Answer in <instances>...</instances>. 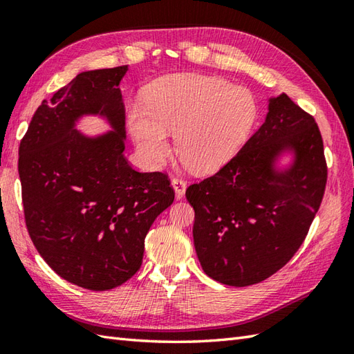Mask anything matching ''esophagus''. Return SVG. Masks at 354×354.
<instances>
[{
	"label": "esophagus",
	"instance_id": "1",
	"mask_svg": "<svg viewBox=\"0 0 354 354\" xmlns=\"http://www.w3.org/2000/svg\"><path fill=\"white\" fill-rule=\"evenodd\" d=\"M171 185H173V189H175L176 198L181 199V198L184 196V193H185L187 183L184 181L183 178H173V179H171Z\"/></svg>",
	"mask_w": 354,
	"mask_h": 354
}]
</instances>
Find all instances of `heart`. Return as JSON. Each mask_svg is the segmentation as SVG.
<instances>
[{
	"mask_svg": "<svg viewBox=\"0 0 354 354\" xmlns=\"http://www.w3.org/2000/svg\"><path fill=\"white\" fill-rule=\"evenodd\" d=\"M257 118L250 89L208 76H173L155 82L146 104H132L127 126L141 160L158 169L170 155L169 133H176V153L196 171H213L246 141Z\"/></svg>",
	"mask_w": 354,
	"mask_h": 354,
	"instance_id": "obj_1",
	"label": "heart"
}]
</instances>
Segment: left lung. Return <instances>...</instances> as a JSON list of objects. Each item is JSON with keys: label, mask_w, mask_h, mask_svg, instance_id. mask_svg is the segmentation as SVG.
I'll return each mask as SVG.
<instances>
[{"label": "left lung", "mask_w": 354, "mask_h": 354, "mask_svg": "<svg viewBox=\"0 0 354 354\" xmlns=\"http://www.w3.org/2000/svg\"><path fill=\"white\" fill-rule=\"evenodd\" d=\"M283 149L296 160L273 169ZM327 184L315 118L280 94L259 131L231 160L185 192L194 209L193 240L204 272L222 284L251 286L288 263L309 232Z\"/></svg>", "instance_id": "left-lung-1"}]
</instances>
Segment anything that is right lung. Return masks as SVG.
I'll use <instances>...</instances> for the list:
<instances>
[{
    "label": "right lung",
    "instance_id": "right-lung-1",
    "mask_svg": "<svg viewBox=\"0 0 354 354\" xmlns=\"http://www.w3.org/2000/svg\"><path fill=\"white\" fill-rule=\"evenodd\" d=\"M127 66L80 73L36 109L19 145L27 231L64 280L109 290L137 272L153 221L175 192L162 171L141 173L124 158L126 112L120 80ZM86 113L113 132L89 139L73 129Z\"/></svg>",
    "mask_w": 354,
    "mask_h": 354
}]
</instances>
